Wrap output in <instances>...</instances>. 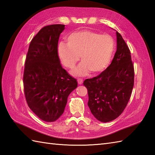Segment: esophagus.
Here are the masks:
<instances>
[{
	"label": "esophagus",
	"instance_id": "34e87169",
	"mask_svg": "<svg viewBox=\"0 0 155 155\" xmlns=\"http://www.w3.org/2000/svg\"><path fill=\"white\" fill-rule=\"evenodd\" d=\"M77 81H78V84H82L83 83V80L82 79V78H78Z\"/></svg>",
	"mask_w": 155,
	"mask_h": 155
}]
</instances>
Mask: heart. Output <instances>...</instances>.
<instances>
[{
  "mask_svg": "<svg viewBox=\"0 0 155 155\" xmlns=\"http://www.w3.org/2000/svg\"><path fill=\"white\" fill-rule=\"evenodd\" d=\"M67 42H61L58 46V57L64 67L74 68L80 56L83 60L72 71V75L83 77L91 71L99 73L109 65L114 50V41L110 35L82 30L69 35Z\"/></svg>",
  "mask_w": 155,
  "mask_h": 155,
  "instance_id": "obj_1",
  "label": "heart"
}]
</instances>
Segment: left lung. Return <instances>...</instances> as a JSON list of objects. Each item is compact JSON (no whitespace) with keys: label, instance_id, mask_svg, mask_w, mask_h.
Wrapping results in <instances>:
<instances>
[{"label":"left lung","instance_id":"8db88e82","mask_svg":"<svg viewBox=\"0 0 155 155\" xmlns=\"http://www.w3.org/2000/svg\"><path fill=\"white\" fill-rule=\"evenodd\" d=\"M117 51L110 64L101 73L83 83L88 106L93 116L107 123L119 117L129 101L134 86V66L129 48L117 31Z\"/></svg>","mask_w":155,"mask_h":155}]
</instances>
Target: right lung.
Listing matches in <instances>:
<instances>
[{
    "instance_id": "add662e5",
    "label": "right lung",
    "mask_w": 155,
    "mask_h": 155,
    "mask_svg": "<svg viewBox=\"0 0 155 155\" xmlns=\"http://www.w3.org/2000/svg\"><path fill=\"white\" fill-rule=\"evenodd\" d=\"M64 25L42 28L32 39L26 57L23 84L31 110L46 122H54L64 113L77 80L60 64L58 42Z\"/></svg>"
}]
</instances>
